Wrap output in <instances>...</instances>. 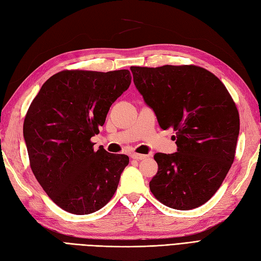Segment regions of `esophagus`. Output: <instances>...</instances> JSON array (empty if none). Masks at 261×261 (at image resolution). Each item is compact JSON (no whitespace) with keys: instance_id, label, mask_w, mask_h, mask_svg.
Returning a JSON list of instances; mask_svg holds the SVG:
<instances>
[{"instance_id":"1","label":"esophagus","mask_w":261,"mask_h":261,"mask_svg":"<svg viewBox=\"0 0 261 261\" xmlns=\"http://www.w3.org/2000/svg\"><path fill=\"white\" fill-rule=\"evenodd\" d=\"M148 156L147 154H142V153H132V158L136 159V160H144L146 159Z\"/></svg>"}]
</instances>
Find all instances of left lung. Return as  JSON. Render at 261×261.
<instances>
[{"mask_svg": "<svg viewBox=\"0 0 261 261\" xmlns=\"http://www.w3.org/2000/svg\"><path fill=\"white\" fill-rule=\"evenodd\" d=\"M134 84L163 129L175 130L177 152H157L154 198L181 211L207 202L233 164L239 115L221 80L196 66L130 67Z\"/></svg>", "mask_w": 261, "mask_h": 261, "instance_id": "1", "label": "left lung"}]
</instances>
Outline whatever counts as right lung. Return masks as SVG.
Listing matches in <instances>:
<instances>
[{"label":"right lung","instance_id":"add662e5","mask_svg":"<svg viewBox=\"0 0 261 261\" xmlns=\"http://www.w3.org/2000/svg\"><path fill=\"white\" fill-rule=\"evenodd\" d=\"M130 81L128 70H66L43 84L27 111L23 134L32 171L69 213H94L116 191L128 156L94 150L90 139Z\"/></svg>","mask_w":261,"mask_h":261}]
</instances>
